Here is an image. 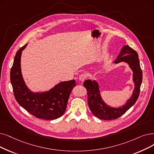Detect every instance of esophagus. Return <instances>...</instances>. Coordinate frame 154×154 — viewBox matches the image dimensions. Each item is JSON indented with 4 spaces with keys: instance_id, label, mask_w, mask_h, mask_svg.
<instances>
[{
    "instance_id": "obj_1",
    "label": "esophagus",
    "mask_w": 154,
    "mask_h": 154,
    "mask_svg": "<svg viewBox=\"0 0 154 154\" xmlns=\"http://www.w3.org/2000/svg\"><path fill=\"white\" fill-rule=\"evenodd\" d=\"M86 78H87V75H86L85 73H82L81 75H80L79 79L80 81L83 82L85 81V80L86 79Z\"/></svg>"
}]
</instances>
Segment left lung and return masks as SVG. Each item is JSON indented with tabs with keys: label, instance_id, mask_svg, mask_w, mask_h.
Masks as SVG:
<instances>
[{
	"label": "left lung",
	"instance_id": "1",
	"mask_svg": "<svg viewBox=\"0 0 154 154\" xmlns=\"http://www.w3.org/2000/svg\"><path fill=\"white\" fill-rule=\"evenodd\" d=\"M122 62L129 65L133 73V81L135 84V89L131 97L122 107L111 108L103 101L96 81L87 80L84 82L83 85L88 93V103L90 110L94 115L99 119L111 120L118 118L128 111L138 98L142 82V71L140 68L138 53L128 45L124 46L114 63H118Z\"/></svg>",
	"mask_w": 154,
	"mask_h": 154
}]
</instances>
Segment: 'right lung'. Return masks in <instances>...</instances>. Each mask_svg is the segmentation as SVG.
I'll return each instance as SVG.
<instances>
[{
    "mask_svg": "<svg viewBox=\"0 0 154 154\" xmlns=\"http://www.w3.org/2000/svg\"><path fill=\"white\" fill-rule=\"evenodd\" d=\"M26 45L16 53L11 70L10 77L15 99L18 104L38 118L55 119L65 111L72 89L75 86V80L62 82L44 92H31L26 86L21 70L22 51Z\"/></svg>",
    "mask_w": 154,
    "mask_h": 154,
    "instance_id": "1",
    "label": "right lung"
}]
</instances>
